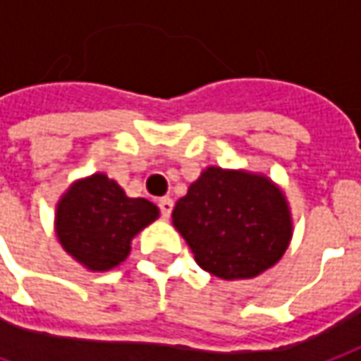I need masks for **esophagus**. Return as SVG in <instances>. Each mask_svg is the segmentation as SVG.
I'll list each match as a JSON object with an SVG mask.
<instances>
[{
  "mask_svg": "<svg viewBox=\"0 0 361 361\" xmlns=\"http://www.w3.org/2000/svg\"><path fill=\"white\" fill-rule=\"evenodd\" d=\"M157 205H159L161 218L168 219L169 214H171V209H173V200H171V197H161V200L157 202Z\"/></svg>",
  "mask_w": 361,
  "mask_h": 361,
  "instance_id": "34e87169",
  "label": "esophagus"
}]
</instances>
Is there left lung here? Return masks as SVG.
Returning a JSON list of instances; mask_svg holds the SVG:
<instances>
[{
    "label": "left lung",
    "mask_w": 361,
    "mask_h": 361,
    "mask_svg": "<svg viewBox=\"0 0 361 361\" xmlns=\"http://www.w3.org/2000/svg\"><path fill=\"white\" fill-rule=\"evenodd\" d=\"M197 266L221 280H250L280 262L292 214L271 180L243 169L205 168L171 212Z\"/></svg>",
    "instance_id": "8db88e82"
}]
</instances>
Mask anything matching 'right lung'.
Listing matches in <instances>:
<instances>
[{"label": "right lung", "mask_w": 361, "mask_h": 361, "mask_svg": "<svg viewBox=\"0 0 361 361\" xmlns=\"http://www.w3.org/2000/svg\"><path fill=\"white\" fill-rule=\"evenodd\" d=\"M159 216L157 205L128 197L106 173L71 183L56 209V233L61 247L92 271L119 266L131 240Z\"/></svg>", "instance_id": "1"}]
</instances>
